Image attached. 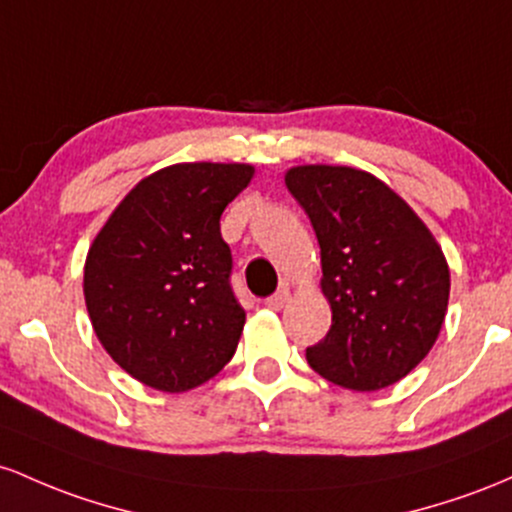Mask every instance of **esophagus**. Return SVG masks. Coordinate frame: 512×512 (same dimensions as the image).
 <instances>
[{"mask_svg": "<svg viewBox=\"0 0 512 512\" xmlns=\"http://www.w3.org/2000/svg\"><path fill=\"white\" fill-rule=\"evenodd\" d=\"M287 297H290V292H287V287H280V290L275 292V295L268 297L266 307H268V309H275V312H278V309H283V304L287 302Z\"/></svg>", "mask_w": 512, "mask_h": 512, "instance_id": "esophagus-1", "label": "esophagus"}]
</instances>
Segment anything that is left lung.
Wrapping results in <instances>:
<instances>
[{
	"label": "left lung",
	"instance_id": "1",
	"mask_svg": "<svg viewBox=\"0 0 512 512\" xmlns=\"http://www.w3.org/2000/svg\"><path fill=\"white\" fill-rule=\"evenodd\" d=\"M321 249L331 329L307 348L324 380L377 392L421 363L442 329L450 268L421 217L387 183L350 166L285 174Z\"/></svg>",
	"mask_w": 512,
	"mask_h": 512
}]
</instances>
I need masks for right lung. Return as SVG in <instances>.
Here are the masks:
<instances>
[{"label": "right lung", "mask_w": 512, "mask_h": 512, "mask_svg": "<svg viewBox=\"0 0 512 512\" xmlns=\"http://www.w3.org/2000/svg\"><path fill=\"white\" fill-rule=\"evenodd\" d=\"M249 164H174L142 179L96 234L84 300L101 346L159 392H188L237 350L246 312L232 292L220 217Z\"/></svg>", "instance_id": "right-lung-1"}]
</instances>
